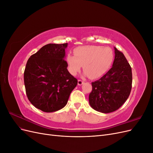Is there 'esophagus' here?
<instances>
[{"instance_id": "esophagus-1", "label": "esophagus", "mask_w": 153, "mask_h": 153, "mask_svg": "<svg viewBox=\"0 0 153 153\" xmlns=\"http://www.w3.org/2000/svg\"><path fill=\"white\" fill-rule=\"evenodd\" d=\"M83 84H84V81H82L81 80H78V85H82Z\"/></svg>"}]
</instances>
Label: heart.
Listing matches in <instances>:
<instances>
[{
    "mask_svg": "<svg viewBox=\"0 0 153 153\" xmlns=\"http://www.w3.org/2000/svg\"><path fill=\"white\" fill-rule=\"evenodd\" d=\"M74 54H68L66 57L69 73L76 75L83 65L85 75L91 79L103 75L112 65L114 60L113 51L107 47L82 46L74 50Z\"/></svg>",
    "mask_w": 153,
    "mask_h": 153,
    "instance_id": "1",
    "label": "heart"
}]
</instances>
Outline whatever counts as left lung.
Returning <instances> with one entry per match:
<instances>
[{"instance_id": "8db88e82", "label": "left lung", "mask_w": 153, "mask_h": 153, "mask_svg": "<svg viewBox=\"0 0 153 153\" xmlns=\"http://www.w3.org/2000/svg\"><path fill=\"white\" fill-rule=\"evenodd\" d=\"M112 68L98 80L92 82L89 104L101 113L119 109L127 100L131 90V68L124 54L116 48Z\"/></svg>"}]
</instances>
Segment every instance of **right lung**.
<instances>
[{"label": "right lung", "instance_id": "1", "mask_svg": "<svg viewBox=\"0 0 153 153\" xmlns=\"http://www.w3.org/2000/svg\"><path fill=\"white\" fill-rule=\"evenodd\" d=\"M68 43L48 44L27 61L24 71L25 91L30 102L45 112L64 108L77 85L64 60Z\"/></svg>", "mask_w": 153, "mask_h": 153}]
</instances>
